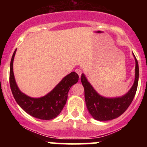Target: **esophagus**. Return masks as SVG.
<instances>
[{"label": "esophagus", "instance_id": "obj_1", "mask_svg": "<svg viewBox=\"0 0 147 147\" xmlns=\"http://www.w3.org/2000/svg\"><path fill=\"white\" fill-rule=\"evenodd\" d=\"M75 72H77V73L78 74V75H79V77L80 78V76H81V75H82V71H81V69H75Z\"/></svg>", "mask_w": 147, "mask_h": 147}]
</instances>
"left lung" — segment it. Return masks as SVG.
Instances as JSON below:
<instances>
[{
  "label": "left lung",
  "mask_w": 147,
  "mask_h": 147,
  "mask_svg": "<svg viewBox=\"0 0 147 147\" xmlns=\"http://www.w3.org/2000/svg\"><path fill=\"white\" fill-rule=\"evenodd\" d=\"M135 79L128 92L119 97L107 98L97 92L84 74L81 76V82L84 89V99L89 113L98 121H109L117 118L127 109L137 92L139 81V65L135 56Z\"/></svg>",
  "instance_id": "left-lung-1"
}]
</instances>
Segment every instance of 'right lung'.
I'll return each instance as SVG.
<instances>
[{
    "mask_svg": "<svg viewBox=\"0 0 147 147\" xmlns=\"http://www.w3.org/2000/svg\"><path fill=\"white\" fill-rule=\"evenodd\" d=\"M16 50L12 56L10 66V86L16 102L28 115L37 119L50 120L57 117L66 104L68 92L76 84L79 76L75 72L66 75L53 90L43 97L33 98L22 92L16 84L13 73V60Z\"/></svg>",
    "mask_w": 147,
    "mask_h": 147,
    "instance_id": "1",
    "label": "right lung"
}]
</instances>
